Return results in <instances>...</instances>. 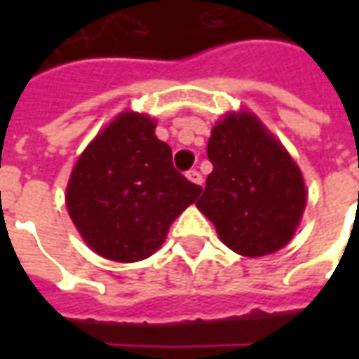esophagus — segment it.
<instances>
[{
  "mask_svg": "<svg viewBox=\"0 0 359 359\" xmlns=\"http://www.w3.org/2000/svg\"><path fill=\"white\" fill-rule=\"evenodd\" d=\"M187 179L190 180V182H194V184H198V187H202V184H203L202 175H200V172L196 171V169H192V171H188V172H187Z\"/></svg>",
  "mask_w": 359,
  "mask_h": 359,
  "instance_id": "1",
  "label": "esophagus"
}]
</instances>
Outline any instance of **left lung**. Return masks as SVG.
I'll return each mask as SVG.
<instances>
[{
	"instance_id": "obj_1",
	"label": "left lung",
	"mask_w": 359,
	"mask_h": 359,
	"mask_svg": "<svg viewBox=\"0 0 359 359\" xmlns=\"http://www.w3.org/2000/svg\"><path fill=\"white\" fill-rule=\"evenodd\" d=\"M208 175L198 210L229 248L259 257L292 241L306 208L304 179L283 144L248 111L229 113L211 130Z\"/></svg>"
}]
</instances>
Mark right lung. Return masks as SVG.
Listing matches in <instances>:
<instances>
[{
    "instance_id": "obj_1",
    "label": "right lung",
    "mask_w": 359,
    "mask_h": 359,
    "mask_svg": "<svg viewBox=\"0 0 359 359\" xmlns=\"http://www.w3.org/2000/svg\"><path fill=\"white\" fill-rule=\"evenodd\" d=\"M202 192L172 167L156 121L125 111L90 142L67 184V210L95 254L111 262L146 259Z\"/></svg>"
}]
</instances>
